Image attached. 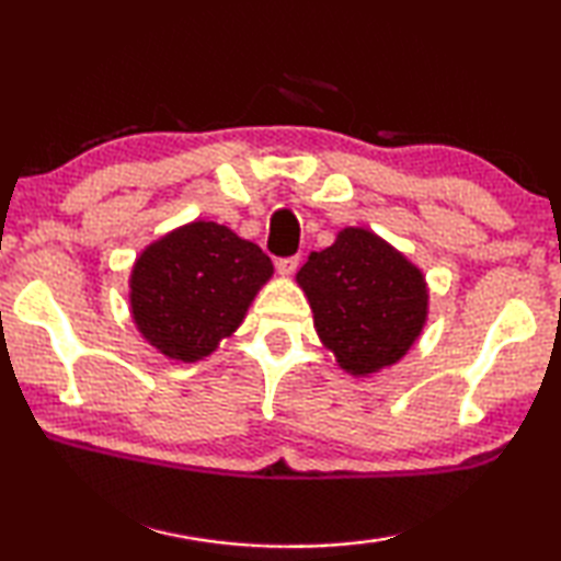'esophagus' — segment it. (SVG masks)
Wrapping results in <instances>:
<instances>
[{
	"label": "esophagus",
	"instance_id": "34e87169",
	"mask_svg": "<svg viewBox=\"0 0 561 561\" xmlns=\"http://www.w3.org/2000/svg\"><path fill=\"white\" fill-rule=\"evenodd\" d=\"M299 267V257H282L277 260V272L282 274V277H291L294 272H297Z\"/></svg>",
	"mask_w": 561,
	"mask_h": 561
}]
</instances>
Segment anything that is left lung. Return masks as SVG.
<instances>
[{
  "mask_svg": "<svg viewBox=\"0 0 561 561\" xmlns=\"http://www.w3.org/2000/svg\"><path fill=\"white\" fill-rule=\"evenodd\" d=\"M297 284L319 341L354 378L396 366L428 321L423 270L366 227H344L334 244L311 252Z\"/></svg>",
  "mask_w": 561,
  "mask_h": 561,
  "instance_id": "8db88e82",
  "label": "left lung"
}]
</instances>
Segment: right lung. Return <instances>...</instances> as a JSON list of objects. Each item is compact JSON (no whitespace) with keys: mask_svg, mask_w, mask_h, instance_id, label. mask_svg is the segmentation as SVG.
Listing matches in <instances>:
<instances>
[{"mask_svg":"<svg viewBox=\"0 0 561 561\" xmlns=\"http://www.w3.org/2000/svg\"><path fill=\"white\" fill-rule=\"evenodd\" d=\"M272 274L257 244L225 225L193 220L158 237L133 262L130 319L158 354L195 364L240 329Z\"/></svg>","mask_w":561,"mask_h":561,"instance_id":"add662e5","label":"right lung"}]
</instances>
